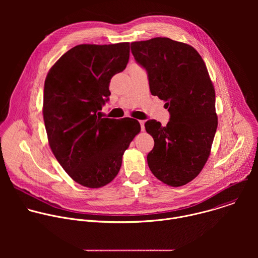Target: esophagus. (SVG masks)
<instances>
[{"instance_id":"obj_1","label":"esophagus","mask_w":258,"mask_h":258,"mask_svg":"<svg viewBox=\"0 0 258 258\" xmlns=\"http://www.w3.org/2000/svg\"><path fill=\"white\" fill-rule=\"evenodd\" d=\"M140 124H141V130L145 131V120H139Z\"/></svg>"}]
</instances>
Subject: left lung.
Here are the masks:
<instances>
[{
	"label": "left lung",
	"mask_w": 258,
	"mask_h": 258,
	"mask_svg": "<svg viewBox=\"0 0 258 258\" xmlns=\"http://www.w3.org/2000/svg\"><path fill=\"white\" fill-rule=\"evenodd\" d=\"M131 49L148 75L151 94L166 102L170 115L165 126L154 119L145 123L154 139L149 168L166 185L183 186L202 170L217 127L206 65L192 46L168 38L134 42Z\"/></svg>",
	"instance_id": "left-lung-1"
}]
</instances>
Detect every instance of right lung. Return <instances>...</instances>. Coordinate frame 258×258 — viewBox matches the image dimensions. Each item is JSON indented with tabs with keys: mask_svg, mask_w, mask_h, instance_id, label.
I'll return each mask as SVG.
<instances>
[{
	"mask_svg": "<svg viewBox=\"0 0 258 258\" xmlns=\"http://www.w3.org/2000/svg\"><path fill=\"white\" fill-rule=\"evenodd\" d=\"M130 43L79 45L50 69L43 114L49 145L68 175L82 186L101 188L118 173L122 155L141 125L133 118H102L110 80L123 71Z\"/></svg>",
	"mask_w": 258,
	"mask_h": 258,
	"instance_id": "obj_1",
	"label": "right lung"
}]
</instances>
